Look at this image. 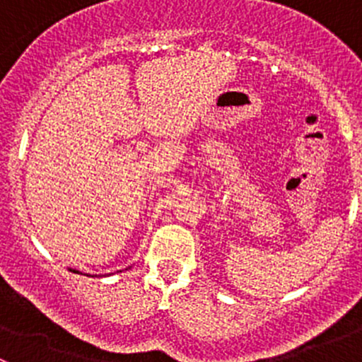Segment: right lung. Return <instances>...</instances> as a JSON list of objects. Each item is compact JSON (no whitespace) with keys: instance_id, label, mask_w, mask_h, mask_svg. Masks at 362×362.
<instances>
[{"instance_id":"obj_1","label":"right lung","mask_w":362,"mask_h":362,"mask_svg":"<svg viewBox=\"0 0 362 362\" xmlns=\"http://www.w3.org/2000/svg\"><path fill=\"white\" fill-rule=\"evenodd\" d=\"M71 272H73V273H78V272H76V269H71ZM87 276H90V275H87Z\"/></svg>"}]
</instances>
